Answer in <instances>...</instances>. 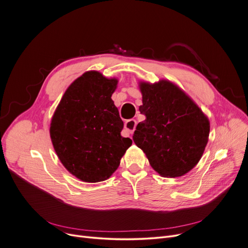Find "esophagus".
<instances>
[{
  "label": "esophagus",
  "instance_id": "34e87169",
  "mask_svg": "<svg viewBox=\"0 0 248 248\" xmlns=\"http://www.w3.org/2000/svg\"><path fill=\"white\" fill-rule=\"evenodd\" d=\"M136 126H137V121L136 120L131 119V120H128L124 123V128L128 133H132L134 131V129H136Z\"/></svg>",
  "mask_w": 248,
  "mask_h": 248
}]
</instances>
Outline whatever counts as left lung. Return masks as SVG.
Here are the masks:
<instances>
[{"label": "left lung", "mask_w": 248, "mask_h": 248, "mask_svg": "<svg viewBox=\"0 0 248 248\" xmlns=\"http://www.w3.org/2000/svg\"><path fill=\"white\" fill-rule=\"evenodd\" d=\"M146 120L137 125L132 140L162 177L177 178L191 171L209 140L210 121L189 95L173 82L140 81Z\"/></svg>", "instance_id": "obj_1"}]
</instances>
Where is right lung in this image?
Listing matches in <instances>:
<instances>
[{
  "label": "right lung",
  "instance_id": "add662e5",
  "mask_svg": "<svg viewBox=\"0 0 248 248\" xmlns=\"http://www.w3.org/2000/svg\"><path fill=\"white\" fill-rule=\"evenodd\" d=\"M119 80L96 70L74 80L50 123V139L63 166L83 182L108 179L132 140L123 138L124 122L111 100Z\"/></svg>",
  "mask_w": 248,
  "mask_h": 248
}]
</instances>
